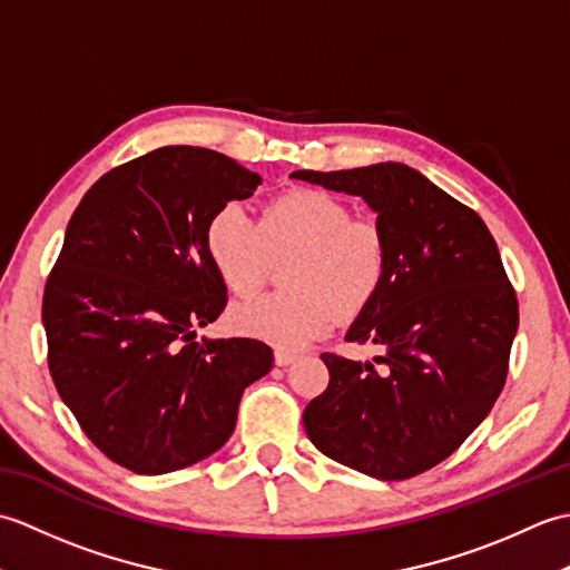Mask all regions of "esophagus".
I'll return each instance as SVG.
<instances>
[{"label":"esophagus","instance_id":"obj_1","mask_svg":"<svg viewBox=\"0 0 570 570\" xmlns=\"http://www.w3.org/2000/svg\"><path fill=\"white\" fill-rule=\"evenodd\" d=\"M298 355L294 353V350H286V347H276L274 350V362L278 367H286V365H292V362L296 360Z\"/></svg>","mask_w":570,"mask_h":570}]
</instances>
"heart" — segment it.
Segmentation results:
<instances>
[{"mask_svg": "<svg viewBox=\"0 0 570 570\" xmlns=\"http://www.w3.org/2000/svg\"><path fill=\"white\" fill-rule=\"evenodd\" d=\"M205 245L215 272L237 296L266 282L272 254L298 252L286 272L292 288L242 301L229 313L239 333L298 347L328 333L337 316H355L372 304L390 269V242L380 223L323 190L296 188L264 205L262 217L225 205Z\"/></svg>", "mask_w": 570, "mask_h": 570, "instance_id": "1", "label": "heart"}]
</instances>
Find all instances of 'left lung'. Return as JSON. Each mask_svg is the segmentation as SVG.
I'll use <instances>...</instances> for the list:
<instances>
[{
	"label": "left lung",
	"instance_id": "left-lung-1",
	"mask_svg": "<svg viewBox=\"0 0 570 570\" xmlns=\"http://www.w3.org/2000/svg\"><path fill=\"white\" fill-rule=\"evenodd\" d=\"M377 213L390 269L347 343L386 355L323 353L331 382L304 411L323 455L377 480H409L455 453L510 372L517 292L480 215L404 164L294 171Z\"/></svg>",
	"mask_w": 570,
	"mask_h": 570
}]
</instances>
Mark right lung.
<instances>
[{"instance_id":"obj_1","label":"right lung","mask_w":570,"mask_h":570,"mask_svg":"<svg viewBox=\"0 0 570 570\" xmlns=\"http://www.w3.org/2000/svg\"><path fill=\"white\" fill-rule=\"evenodd\" d=\"M259 184L217 151L161 147L95 180L72 213L43 288L48 370L112 463L164 475L208 458L272 370L252 337L196 341L227 304L205 233Z\"/></svg>"}]
</instances>
